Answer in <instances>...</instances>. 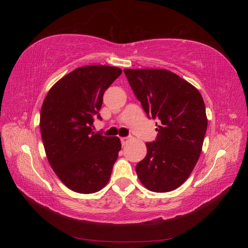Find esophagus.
Returning a JSON list of instances; mask_svg holds the SVG:
<instances>
[{
  "instance_id": "obj_1",
  "label": "esophagus",
  "mask_w": 248,
  "mask_h": 248,
  "mask_svg": "<svg viewBox=\"0 0 248 248\" xmlns=\"http://www.w3.org/2000/svg\"><path fill=\"white\" fill-rule=\"evenodd\" d=\"M130 139H131L130 137H123V138H121V141H122V144H123V145L127 144V141H128Z\"/></svg>"
}]
</instances>
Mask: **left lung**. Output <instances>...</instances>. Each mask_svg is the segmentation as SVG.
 <instances>
[{"label":"left lung","mask_w":248,"mask_h":248,"mask_svg":"<svg viewBox=\"0 0 248 248\" xmlns=\"http://www.w3.org/2000/svg\"><path fill=\"white\" fill-rule=\"evenodd\" d=\"M149 119H157V138L146 142L137 164L141 184L154 192L171 191L189 177L202 152L208 120L198 89L166 69H124Z\"/></svg>","instance_id":"obj_1"}]
</instances>
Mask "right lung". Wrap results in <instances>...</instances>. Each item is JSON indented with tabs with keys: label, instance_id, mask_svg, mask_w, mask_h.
Wrapping results in <instances>:
<instances>
[{
	"label": "right lung",
	"instance_id": "add662e5",
	"mask_svg": "<svg viewBox=\"0 0 248 248\" xmlns=\"http://www.w3.org/2000/svg\"><path fill=\"white\" fill-rule=\"evenodd\" d=\"M122 70L106 65L84 66L51 87L40 112L44 150L52 170L71 190L93 193L106 186L121 150L117 137L93 131L106 90Z\"/></svg>",
	"mask_w": 248,
	"mask_h": 248
}]
</instances>
